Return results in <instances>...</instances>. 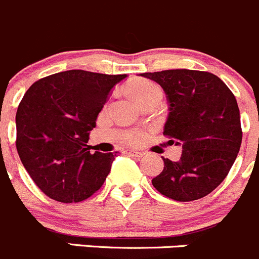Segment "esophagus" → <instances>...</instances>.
<instances>
[{"label": "esophagus", "mask_w": 259, "mask_h": 259, "mask_svg": "<svg viewBox=\"0 0 259 259\" xmlns=\"http://www.w3.org/2000/svg\"><path fill=\"white\" fill-rule=\"evenodd\" d=\"M125 154L130 155V156H132V157H141V156H144V152L135 151V150H127V151H125Z\"/></svg>", "instance_id": "1"}]
</instances>
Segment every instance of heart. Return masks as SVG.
Returning <instances> with one entry per match:
<instances>
[{"label":"heart","instance_id":"1","mask_svg":"<svg viewBox=\"0 0 259 259\" xmlns=\"http://www.w3.org/2000/svg\"><path fill=\"white\" fill-rule=\"evenodd\" d=\"M124 93L131 98L137 105H141L146 100L151 99L155 95L161 94L160 88L154 83L152 81L145 80V78H134L128 81L127 85L124 86ZM136 135L131 137V141L136 140Z\"/></svg>","mask_w":259,"mask_h":259}]
</instances>
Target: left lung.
Segmentation results:
<instances>
[{
    "label": "left lung",
    "mask_w": 259,
    "mask_h": 259,
    "mask_svg": "<svg viewBox=\"0 0 259 259\" xmlns=\"http://www.w3.org/2000/svg\"><path fill=\"white\" fill-rule=\"evenodd\" d=\"M159 83L168 100L164 135L182 146L179 161L164 159L152 179L161 194L179 202L207 196L228 176L242 145L238 103L216 75L194 70L141 73Z\"/></svg>",
    "instance_id": "8db88e82"
}]
</instances>
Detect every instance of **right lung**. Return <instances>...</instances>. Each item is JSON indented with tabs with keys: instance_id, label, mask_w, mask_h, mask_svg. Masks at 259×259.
<instances>
[{
	"instance_id": "add662e5",
	"label": "right lung",
	"mask_w": 259,
	"mask_h": 259,
	"mask_svg": "<svg viewBox=\"0 0 259 259\" xmlns=\"http://www.w3.org/2000/svg\"><path fill=\"white\" fill-rule=\"evenodd\" d=\"M127 75L70 70L34 82L16 112V149L36 186L58 202H80L104 183L117 152L89 149L90 131Z\"/></svg>"
}]
</instances>
